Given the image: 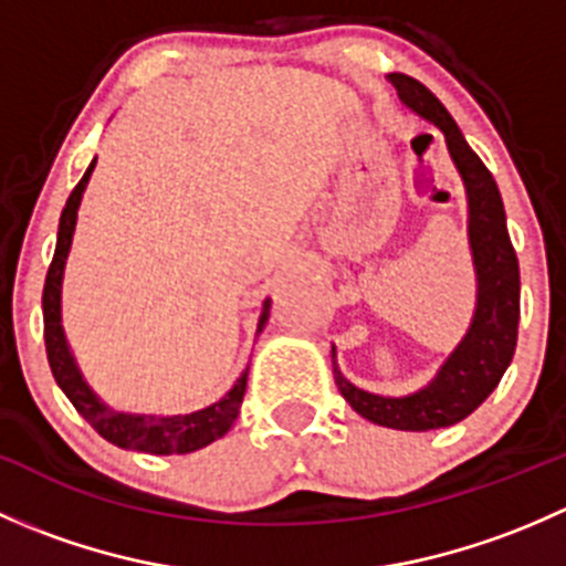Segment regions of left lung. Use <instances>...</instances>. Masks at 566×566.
Segmentation results:
<instances>
[{
	"label": "left lung",
	"mask_w": 566,
	"mask_h": 566,
	"mask_svg": "<svg viewBox=\"0 0 566 566\" xmlns=\"http://www.w3.org/2000/svg\"><path fill=\"white\" fill-rule=\"evenodd\" d=\"M389 82L397 87L399 101L421 119L436 125L447 139V150L465 188L468 249L476 276V306L465 336L438 367L436 378L402 397L358 389L342 375L334 345H331V358H334L336 386L358 416L391 430L427 432L452 427L471 416L504 378L517 345L521 268L506 232L499 186L482 158L471 150L452 114L416 78L389 73Z\"/></svg>",
	"instance_id": "8db88e82"
}]
</instances>
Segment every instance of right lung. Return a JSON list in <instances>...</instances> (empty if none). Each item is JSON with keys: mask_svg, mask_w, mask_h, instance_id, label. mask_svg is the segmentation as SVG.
<instances>
[{"mask_svg": "<svg viewBox=\"0 0 566 566\" xmlns=\"http://www.w3.org/2000/svg\"><path fill=\"white\" fill-rule=\"evenodd\" d=\"M95 161L87 167L78 186L73 188L67 197L65 208L60 216V232H56V249L54 260H51L49 273H45L43 287V334H45V353H49V367L54 373L56 386L65 391L73 408L104 436L108 443L119 449H130V452L145 454H188L197 449L208 447V443L219 441L227 436L232 424H235L238 413H241L243 394H247L249 367L243 369L241 378L235 380L230 391L213 405L193 413H177V416H156V413H128V410H114L106 405L93 386L84 380L82 369H78L76 356L71 350L65 328H62V279H65V262L71 254L73 232H76L78 205H82L84 191H87L90 175H93ZM268 317H271V298L262 301L260 319H256V336L265 328Z\"/></svg>", "mask_w": 566, "mask_h": 566, "instance_id": "add662e5", "label": "right lung"}]
</instances>
